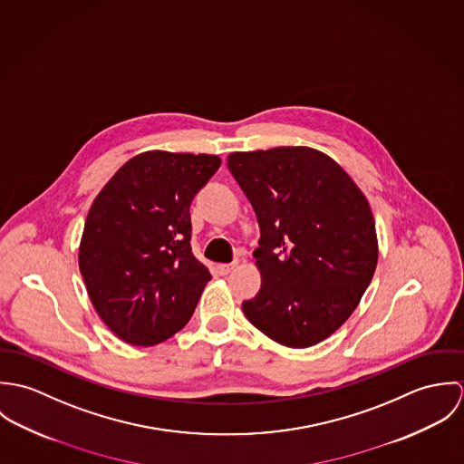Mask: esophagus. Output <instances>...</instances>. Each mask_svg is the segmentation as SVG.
I'll list each match as a JSON object with an SVG mask.
<instances>
[{
    "label": "esophagus",
    "mask_w": 464,
    "mask_h": 464,
    "mask_svg": "<svg viewBox=\"0 0 464 464\" xmlns=\"http://www.w3.org/2000/svg\"><path fill=\"white\" fill-rule=\"evenodd\" d=\"M236 266H237V261H234V263H230V265H218L216 266V269H218L219 275H228Z\"/></svg>",
    "instance_id": "34e87169"
}]
</instances>
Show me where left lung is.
Returning a JSON list of instances; mask_svg holds the SVG:
<instances>
[{
	"label": "left lung",
	"instance_id": "8db88e82",
	"mask_svg": "<svg viewBox=\"0 0 464 464\" xmlns=\"http://www.w3.org/2000/svg\"><path fill=\"white\" fill-rule=\"evenodd\" d=\"M227 166L261 228L259 293L243 302L273 341L313 346L353 313L377 267L370 205L322 151L282 146L230 153Z\"/></svg>",
	"mask_w": 464,
	"mask_h": 464
}]
</instances>
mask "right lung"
<instances>
[{
    "label": "right lung",
    "instance_id": "1",
    "mask_svg": "<svg viewBox=\"0 0 464 464\" xmlns=\"http://www.w3.org/2000/svg\"><path fill=\"white\" fill-rule=\"evenodd\" d=\"M219 164L146 151L94 199L78 263L96 313L123 341L157 344L193 316L210 273L191 250V203Z\"/></svg>",
    "mask_w": 464,
    "mask_h": 464
}]
</instances>
